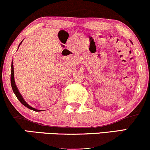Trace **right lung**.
<instances>
[{
    "instance_id": "add662e5",
    "label": "right lung",
    "mask_w": 150,
    "mask_h": 150,
    "mask_svg": "<svg viewBox=\"0 0 150 150\" xmlns=\"http://www.w3.org/2000/svg\"><path fill=\"white\" fill-rule=\"evenodd\" d=\"M21 42H22V41H21ZM21 43L19 44V45H21ZM11 68H12V70H11V77H10V81H11V85H12V90H13V92L14 93V94H15L16 96H17V98H18V100H19V101L21 102V103H22L23 105L26 106V108H29V109L32 110H34V111H36V112H39L40 110H37L35 109V108H32L31 106H30L29 105H28L27 103L25 101L24 99L22 97V96L21 95V93H19V90H18L17 86H16L15 84V82H14V67H13V62H12V65H11Z\"/></svg>"
}]
</instances>
